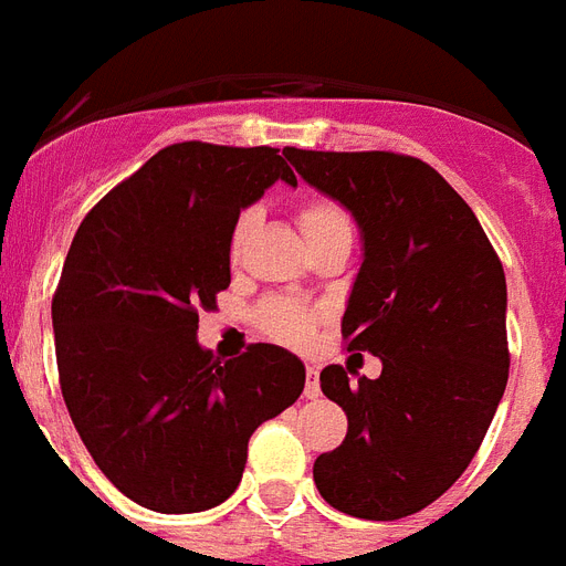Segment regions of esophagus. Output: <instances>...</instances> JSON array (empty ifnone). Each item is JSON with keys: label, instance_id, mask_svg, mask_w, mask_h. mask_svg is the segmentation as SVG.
Wrapping results in <instances>:
<instances>
[{"label": "esophagus", "instance_id": "esophagus-1", "mask_svg": "<svg viewBox=\"0 0 566 566\" xmlns=\"http://www.w3.org/2000/svg\"><path fill=\"white\" fill-rule=\"evenodd\" d=\"M304 395L310 397V400H315V397L321 395L318 368H315V365H306V386H304Z\"/></svg>", "mask_w": 566, "mask_h": 566}]
</instances>
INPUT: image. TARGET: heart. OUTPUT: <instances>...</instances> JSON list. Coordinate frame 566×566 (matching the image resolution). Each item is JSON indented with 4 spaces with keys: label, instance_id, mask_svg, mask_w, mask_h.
Masks as SVG:
<instances>
[{
    "label": "heart",
    "instance_id": "heart-1",
    "mask_svg": "<svg viewBox=\"0 0 566 566\" xmlns=\"http://www.w3.org/2000/svg\"><path fill=\"white\" fill-rule=\"evenodd\" d=\"M256 216H260L256 207H245V210L239 212L233 228H230V254H237L239 248H242L245 237L256 224ZM297 224H301V233L310 242V239L333 233V230H350V216L336 201L310 198V201L297 207ZM256 318H260V327L271 338L286 342V345H304V342H310L312 329H315L318 312L306 310V306L295 304V301H265L260 312H256Z\"/></svg>",
    "mask_w": 566,
    "mask_h": 566
}]
</instances>
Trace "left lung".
Listing matches in <instances>:
<instances>
[{
  "mask_svg": "<svg viewBox=\"0 0 566 566\" xmlns=\"http://www.w3.org/2000/svg\"><path fill=\"white\" fill-rule=\"evenodd\" d=\"M283 155L359 224L365 254L342 336L347 350L382 359V374L356 386L342 365L321 370V391L345 409L347 436L315 459L312 476L350 517H409L462 476L503 400V262L464 198L418 157Z\"/></svg>",
  "mask_w": 566,
  "mask_h": 566,
  "instance_id": "left-lung-1",
  "label": "left lung"
}]
</instances>
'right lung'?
Returning <instances> with one entry per match:
<instances>
[{"mask_svg":"<svg viewBox=\"0 0 566 566\" xmlns=\"http://www.w3.org/2000/svg\"><path fill=\"white\" fill-rule=\"evenodd\" d=\"M295 171L277 148L175 143L87 212L52 297L61 391L104 476L143 509L207 512L248 441L304 391V361L251 345L219 361L198 310L230 286V228Z\"/></svg>","mask_w":566,"mask_h":566,"instance_id":"obj_1","label":"right lung"}]
</instances>
